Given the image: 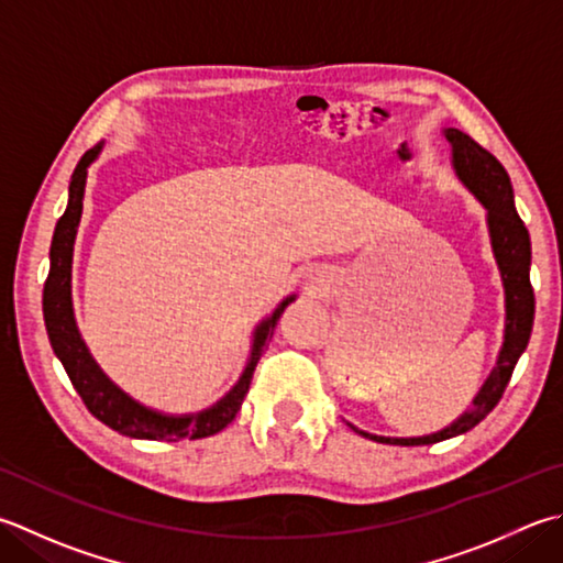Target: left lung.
<instances>
[{
  "label": "left lung",
  "instance_id": "1",
  "mask_svg": "<svg viewBox=\"0 0 563 563\" xmlns=\"http://www.w3.org/2000/svg\"><path fill=\"white\" fill-rule=\"evenodd\" d=\"M444 136L451 143V163L459 180L476 195V200L486 207L490 246L495 263L500 268L503 288H505V341L500 349L498 363H495L488 380L483 383L473 407L468 412L451 422L446 429L437 434L412 437V439H393L378 437L356 429L358 434L373 439L380 444H402V446H420L444 442V439L459 437L476 427L495 405L500 402L505 388H508L510 376L515 371L517 358L527 349V341L532 334L534 322V290L530 283V263H532V244L530 231L515 209V195L510 185V175L503 168L500 161L478 146L468 134L459 129H444Z\"/></svg>",
  "mask_w": 563,
  "mask_h": 563
}]
</instances>
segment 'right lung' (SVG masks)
Instances as JSON below:
<instances>
[{
	"label": "right lung",
	"mask_w": 563,
	"mask_h": 563,
	"mask_svg": "<svg viewBox=\"0 0 563 563\" xmlns=\"http://www.w3.org/2000/svg\"><path fill=\"white\" fill-rule=\"evenodd\" d=\"M102 143H97L75 165V173L70 178V195L68 207H65L63 217L58 219L51 241V271L46 285H43V319H46V332L51 339V346L55 356L60 358L65 373L73 383V388L80 395L87 410H90L99 422L112 427L114 432L134 439H165V442H178V439H205L217 432L234 420L236 412L241 410L249 385L256 371V363L263 356L268 339L273 336V329L278 324L280 314L285 312L295 295L285 297L268 319L256 327L253 334V349L251 358L246 363L244 376L231 388L217 405L207 407L202 412L192 415H163L151 410V407L136 402L134 398L117 388L109 380L102 368L97 366L90 351H87L85 341L77 332L75 314H73V297H70V278H73V246L77 236V227H80L82 217V197H85V180L87 168L99 156Z\"/></svg>",
	"instance_id": "obj_1"
}]
</instances>
